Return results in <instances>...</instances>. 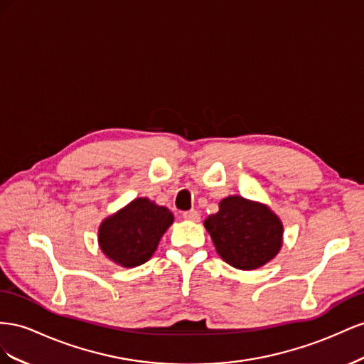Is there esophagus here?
<instances>
[{
	"instance_id": "34e87169",
	"label": "esophagus",
	"mask_w": 364,
	"mask_h": 364,
	"mask_svg": "<svg viewBox=\"0 0 364 364\" xmlns=\"http://www.w3.org/2000/svg\"><path fill=\"white\" fill-rule=\"evenodd\" d=\"M200 212L198 210H195V209H192V210H188V212H184L183 213V218L186 221H193V223H198L200 221Z\"/></svg>"
}]
</instances>
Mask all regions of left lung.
Here are the masks:
<instances>
[{
  "instance_id": "1",
  "label": "left lung",
  "mask_w": 364,
  "mask_h": 364,
  "mask_svg": "<svg viewBox=\"0 0 364 364\" xmlns=\"http://www.w3.org/2000/svg\"><path fill=\"white\" fill-rule=\"evenodd\" d=\"M218 255L237 269H256L279 253L284 225L262 203L227 196L220 210L204 221Z\"/></svg>"
}]
</instances>
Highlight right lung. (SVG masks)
Segmentation results:
<instances>
[{
    "label": "right lung",
    "mask_w": 364,
    "mask_h": 364,
    "mask_svg": "<svg viewBox=\"0 0 364 364\" xmlns=\"http://www.w3.org/2000/svg\"><path fill=\"white\" fill-rule=\"evenodd\" d=\"M173 223L169 209L136 198L99 227V245L112 262L124 268L149 261L164 232Z\"/></svg>",
    "instance_id": "obj_1"
}]
</instances>
